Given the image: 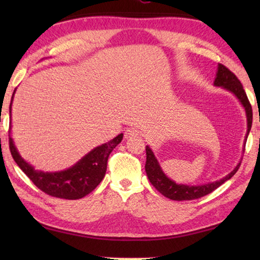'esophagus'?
Here are the masks:
<instances>
[{"mask_svg":"<svg viewBox=\"0 0 260 260\" xmlns=\"http://www.w3.org/2000/svg\"><path fill=\"white\" fill-rule=\"evenodd\" d=\"M140 134V131L138 128H134V127H129L125 131V138L129 139V138H135Z\"/></svg>","mask_w":260,"mask_h":260,"instance_id":"1","label":"esophagus"}]
</instances>
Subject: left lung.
<instances>
[{"instance_id":"obj_1","label":"left lung","mask_w":260,"mask_h":260,"mask_svg":"<svg viewBox=\"0 0 260 260\" xmlns=\"http://www.w3.org/2000/svg\"><path fill=\"white\" fill-rule=\"evenodd\" d=\"M214 86L222 87L228 91H231V93L234 94L236 98L239 99L241 104L243 105L246 113V121H248V131H246L245 135L246 140L248 139L249 132L251 129L252 125V108L241 81L237 79L234 73L230 71V70L225 67V65L218 64V71L217 77H215L214 80ZM146 172L149 181L151 182L152 186L155 187L161 195H164L167 199L173 201H191L201 199V197L208 195V193L212 192L218 187L221 186L223 182H226L227 180H230L233 175L237 172V170H239V167L241 165V162H239V165H237L230 174H227L225 178L220 179L218 181L201 184V186H188V184L175 183L173 180L167 178L165 173L161 171L159 162L157 161L152 150L148 146L146 147Z\"/></svg>"}]
</instances>
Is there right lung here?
Returning <instances> with one entry per match:
<instances>
[{
	"instance_id": "right-lung-1",
	"label": "right lung",
	"mask_w": 260,
	"mask_h": 260,
	"mask_svg": "<svg viewBox=\"0 0 260 260\" xmlns=\"http://www.w3.org/2000/svg\"><path fill=\"white\" fill-rule=\"evenodd\" d=\"M122 136L124 135L119 134L108 143L96 147L70 169L54 173L34 170L32 165L21 158L15 147L14 140L10 136H9V148L17 165L40 190L46 192L47 195L58 199L79 200L93 191L102 181L107 172L110 153L121 142Z\"/></svg>"
}]
</instances>
